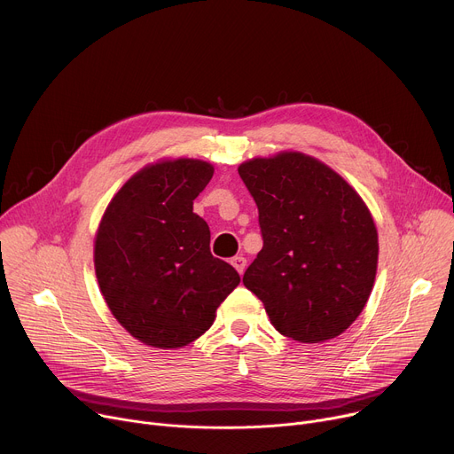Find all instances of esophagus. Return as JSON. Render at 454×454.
<instances>
[{"label":"esophagus","mask_w":454,"mask_h":454,"mask_svg":"<svg viewBox=\"0 0 454 454\" xmlns=\"http://www.w3.org/2000/svg\"><path fill=\"white\" fill-rule=\"evenodd\" d=\"M231 263H232V267H234L239 274H243V272H245V269H247V260H245L243 256H236V258H232V260H231Z\"/></svg>","instance_id":"obj_1"}]
</instances>
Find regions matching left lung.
<instances>
[{
  "label": "left lung",
  "mask_w": 454,
  "mask_h": 454,
  "mask_svg": "<svg viewBox=\"0 0 454 454\" xmlns=\"http://www.w3.org/2000/svg\"><path fill=\"white\" fill-rule=\"evenodd\" d=\"M238 173L263 238L243 285L281 335L299 342L340 335L363 312L377 272V229L364 201L303 153L248 160Z\"/></svg>",
  "instance_id": "left-lung-1"
}]
</instances>
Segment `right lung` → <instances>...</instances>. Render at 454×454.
I'll use <instances>...</instances> for the list:
<instances>
[{
  "instance_id": "1",
  "label": "right lung",
  "mask_w": 454,
  "mask_h": 454,
  "mask_svg": "<svg viewBox=\"0 0 454 454\" xmlns=\"http://www.w3.org/2000/svg\"><path fill=\"white\" fill-rule=\"evenodd\" d=\"M213 166L178 159L149 166L114 196L95 238V274L115 319L138 340L180 348L215 321L239 274L211 254L192 200Z\"/></svg>"
}]
</instances>
